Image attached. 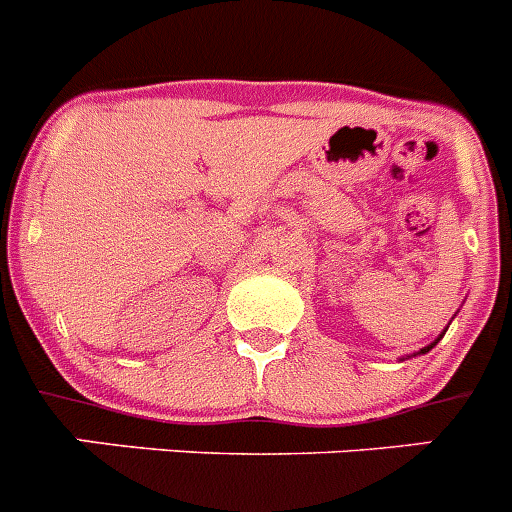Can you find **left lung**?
Instances as JSON below:
<instances>
[{"instance_id": "8db88e82", "label": "left lung", "mask_w": 512, "mask_h": 512, "mask_svg": "<svg viewBox=\"0 0 512 512\" xmlns=\"http://www.w3.org/2000/svg\"><path fill=\"white\" fill-rule=\"evenodd\" d=\"M446 330H449V328H446ZM446 330H443V333H446ZM443 333H441V336H438V338H436V341H433V343H428V346H423V348H420V351H415V354H413V356H420V354H428V351H431V348H433V346H436V343H438V341H441V338H443ZM408 359H410V356H408ZM402 361H405V359H402Z\"/></svg>"}]
</instances>
